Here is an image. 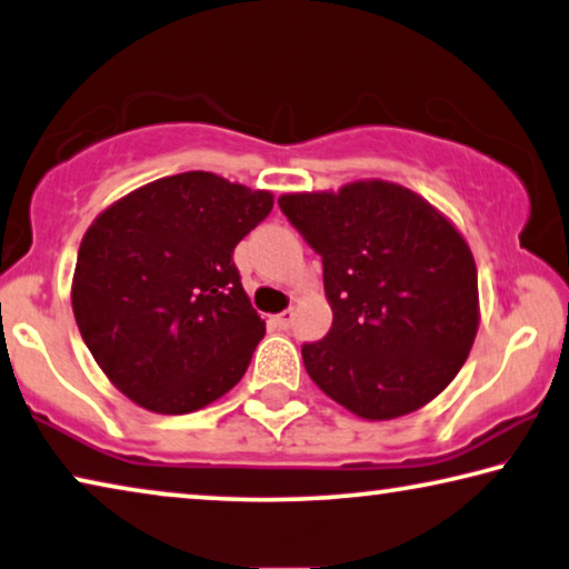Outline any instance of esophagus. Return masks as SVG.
<instances>
[{
    "instance_id": "obj_1",
    "label": "esophagus",
    "mask_w": 569,
    "mask_h": 569,
    "mask_svg": "<svg viewBox=\"0 0 569 569\" xmlns=\"http://www.w3.org/2000/svg\"><path fill=\"white\" fill-rule=\"evenodd\" d=\"M292 320H295V312H292V310H284V312L274 315V326H277V328H282V330L290 328V326H292Z\"/></svg>"
}]
</instances>
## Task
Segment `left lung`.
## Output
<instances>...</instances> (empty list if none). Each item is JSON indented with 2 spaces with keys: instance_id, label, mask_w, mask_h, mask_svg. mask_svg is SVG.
I'll return each instance as SVG.
<instances>
[{
  "instance_id": "8db88e82",
  "label": "left lung",
  "mask_w": 569,
  "mask_h": 569,
  "mask_svg": "<svg viewBox=\"0 0 569 569\" xmlns=\"http://www.w3.org/2000/svg\"><path fill=\"white\" fill-rule=\"evenodd\" d=\"M322 257L333 326L302 346L310 379L361 419H397L456 379L480 322L478 272L448 216L399 182L279 196Z\"/></svg>"
}]
</instances>
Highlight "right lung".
Segmentation results:
<instances>
[{"label":"right lung","mask_w":569,"mask_h":569,"mask_svg":"<svg viewBox=\"0 0 569 569\" xmlns=\"http://www.w3.org/2000/svg\"><path fill=\"white\" fill-rule=\"evenodd\" d=\"M274 206L216 172H180L113 200L83 233L78 330L107 379L157 415L198 412L247 373L264 338L233 249Z\"/></svg>","instance_id":"obj_1"}]
</instances>
